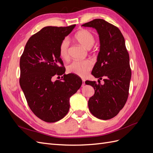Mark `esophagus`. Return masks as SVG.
I'll return each mask as SVG.
<instances>
[{
    "label": "esophagus",
    "instance_id": "1",
    "mask_svg": "<svg viewBox=\"0 0 153 153\" xmlns=\"http://www.w3.org/2000/svg\"><path fill=\"white\" fill-rule=\"evenodd\" d=\"M85 80L84 79H82V87H83V86H84V85L85 84Z\"/></svg>",
    "mask_w": 153,
    "mask_h": 153
}]
</instances>
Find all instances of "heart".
Instances as JSON below:
<instances>
[{
    "mask_svg": "<svg viewBox=\"0 0 153 153\" xmlns=\"http://www.w3.org/2000/svg\"><path fill=\"white\" fill-rule=\"evenodd\" d=\"M75 39L82 47L87 49L91 48L94 43V36L89 30L82 29L78 30L75 35ZM69 41L68 38H64L59 45V55L64 60L69 57ZM92 68V63L89 60L82 61H73L67 67L69 73L75 74L80 77L85 76Z\"/></svg>",
    "mask_w": 153,
    "mask_h": 153,
    "instance_id": "b5f03b06",
    "label": "heart"
}]
</instances>
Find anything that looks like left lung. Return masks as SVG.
<instances>
[{
  "label": "left lung",
  "instance_id": "1",
  "mask_svg": "<svg viewBox=\"0 0 153 153\" xmlns=\"http://www.w3.org/2000/svg\"><path fill=\"white\" fill-rule=\"evenodd\" d=\"M95 28L99 34L100 50L92 75L104 81H87L94 87V94L89 98L91 113L100 119L108 120L117 115L128 98L131 71L125 40L118 27L103 19H94L83 24Z\"/></svg>",
  "mask_w": 153,
  "mask_h": 153
}]
</instances>
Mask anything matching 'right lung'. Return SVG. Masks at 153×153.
Here are the masks:
<instances>
[{"label": "right lung", "instance_id": "right-lung-1", "mask_svg": "<svg viewBox=\"0 0 153 153\" xmlns=\"http://www.w3.org/2000/svg\"><path fill=\"white\" fill-rule=\"evenodd\" d=\"M75 26L44 27L29 38L20 57V87L32 112L45 122L55 123L65 116L69 98L82 84L80 77L64 73L59 50ZM61 75V79L52 81Z\"/></svg>", "mask_w": 153, "mask_h": 153}]
</instances>
